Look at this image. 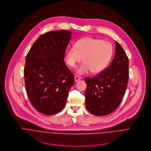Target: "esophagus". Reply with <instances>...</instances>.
Returning <instances> with one entry per match:
<instances>
[{"label": "esophagus", "instance_id": "34e87169", "mask_svg": "<svg viewBox=\"0 0 151 151\" xmlns=\"http://www.w3.org/2000/svg\"><path fill=\"white\" fill-rule=\"evenodd\" d=\"M74 78H75V81L76 82H77L78 81H79L80 80H81V77H80V76H75V77H74Z\"/></svg>", "mask_w": 151, "mask_h": 151}]
</instances>
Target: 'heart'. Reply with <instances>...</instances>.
<instances>
[{"mask_svg":"<svg viewBox=\"0 0 151 151\" xmlns=\"http://www.w3.org/2000/svg\"><path fill=\"white\" fill-rule=\"evenodd\" d=\"M74 46L66 50L65 59L68 65L74 67L83 57L84 62L77 71L80 74H86L89 71L93 74L102 72L110 63L113 53L110 42L91 37L79 40Z\"/></svg>","mask_w":151,"mask_h":151,"instance_id":"1","label":"heart"}]
</instances>
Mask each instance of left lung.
Masks as SVG:
<instances>
[{
  "mask_svg": "<svg viewBox=\"0 0 151 151\" xmlns=\"http://www.w3.org/2000/svg\"><path fill=\"white\" fill-rule=\"evenodd\" d=\"M129 58L122 46L116 42V53L111 64L95 77H86V106L96 116L112 113L120 104L129 76Z\"/></svg>",
  "mask_w": 151,
  "mask_h": 151,
  "instance_id": "8db88e82",
  "label": "left lung"
}]
</instances>
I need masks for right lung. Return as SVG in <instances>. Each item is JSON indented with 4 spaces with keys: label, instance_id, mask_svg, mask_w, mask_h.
Masks as SVG:
<instances>
[{
    "label": "right lung",
    "instance_id": "1",
    "mask_svg": "<svg viewBox=\"0 0 151 151\" xmlns=\"http://www.w3.org/2000/svg\"><path fill=\"white\" fill-rule=\"evenodd\" d=\"M71 39L68 30L49 31L41 35L26 56L24 69L28 97L37 111L53 115L65 105L74 76L65 63Z\"/></svg>",
    "mask_w": 151,
    "mask_h": 151
}]
</instances>
